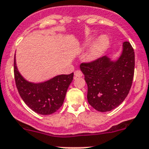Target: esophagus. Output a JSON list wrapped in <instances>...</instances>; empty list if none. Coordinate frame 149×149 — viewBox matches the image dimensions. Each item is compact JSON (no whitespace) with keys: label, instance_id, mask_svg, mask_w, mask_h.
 Masks as SVG:
<instances>
[{"label":"esophagus","instance_id":"esophagus-1","mask_svg":"<svg viewBox=\"0 0 149 149\" xmlns=\"http://www.w3.org/2000/svg\"><path fill=\"white\" fill-rule=\"evenodd\" d=\"M82 75L83 74H82V73L80 70H76L74 72V79L82 77Z\"/></svg>","mask_w":149,"mask_h":149}]
</instances>
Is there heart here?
I'll use <instances>...</instances> for the list:
<instances>
[{"label":"heart","instance_id":"1","mask_svg":"<svg viewBox=\"0 0 149 149\" xmlns=\"http://www.w3.org/2000/svg\"><path fill=\"white\" fill-rule=\"evenodd\" d=\"M93 38H88L82 42V47L86 49L93 42ZM109 44V38L107 35H101L95 40L93 45H91L86 53V59L89 61H93L98 59L107 50Z\"/></svg>","mask_w":149,"mask_h":149}]
</instances>
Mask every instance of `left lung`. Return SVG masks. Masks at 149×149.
Here are the masks:
<instances>
[{
	"instance_id": "left-lung-1",
	"label": "left lung",
	"mask_w": 149,
	"mask_h": 149,
	"mask_svg": "<svg viewBox=\"0 0 149 149\" xmlns=\"http://www.w3.org/2000/svg\"><path fill=\"white\" fill-rule=\"evenodd\" d=\"M135 55L129 42L122 44L116 60L103 56L91 63L80 64L88 85V103L99 112L116 109L127 96L134 75Z\"/></svg>"
}]
</instances>
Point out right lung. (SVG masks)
<instances>
[{
	"mask_svg": "<svg viewBox=\"0 0 149 149\" xmlns=\"http://www.w3.org/2000/svg\"><path fill=\"white\" fill-rule=\"evenodd\" d=\"M14 76L18 91L23 101L33 112L40 115H51L64 103L73 73L58 75L42 82H29L19 73L14 57Z\"/></svg>",
	"mask_w": 149,
	"mask_h": 149,
	"instance_id": "1",
	"label": "right lung"
}]
</instances>
